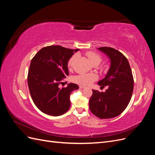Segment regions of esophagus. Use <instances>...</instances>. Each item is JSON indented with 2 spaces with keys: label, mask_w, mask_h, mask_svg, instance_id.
<instances>
[{
  "label": "esophagus",
  "mask_w": 155,
  "mask_h": 155,
  "mask_svg": "<svg viewBox=\"0 0 155 155\" xmlns=\"http://www.w3.org/2000/svg\"><path fill=\"white\" fill-rule=\"evenodd\" d=\"M79 88H85V87H83V86H79Z\"/></svg>",
  "instance_id": "obj_1"
}]
</instances>
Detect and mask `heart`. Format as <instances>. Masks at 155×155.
Segmentation results:
<instances>
[{
  "instance_id": "b5f03b06",
  "label": "heart",
  "mask_w": 155,
  "mask_h": 155,
  "mask_svg": "<svg viewBox=\"0 0 155 155\" xmlns=\"http://www.w3.org/2000/svg\"><path fill=\"white\" fill-rule=\"evenodd\" d=\"M88 59L92 64L95 63H100L101 61V58L100 55L93 52V51H88L86 54ZM77 58V54H75L72 56L68 62V67L72 68L73 67L75 60ZM97 79L96 75L94 74H80L77 76H75L72 78V81L77 84L81 85L87 86L90 85L94 81Z\"/></svg>"
}]
</instances>
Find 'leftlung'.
Here are the masks:
<instances>
[{
  "instance_id": "obj_1",
  "label": "left lung",
  "mask_w": 155,
  "mask_h": 155,
  "mask_svg": "<svg viewBox=\"0 0 155 155\" xmlns=\"http://www.w3.org/2000/svg\"><path fill=\"white\" fill-rule=\"evenodd\" d=\"M98 50L107 55L110 61L105 77L97 83L108 88L105 92L92 90L89 108L98 118H112L120 115L129 104L134 79L128 60L120 51L110 47H101Z\"/></svg>"
}]
</instances>
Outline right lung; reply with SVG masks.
<instances>
[{"label":"right lung","mask_w":155,"mask_h":155,"mask_svg":"<svg viewBox=\"0 0 155 155\" xmlns=\"http://www.w3.org/2000/svg\"><path fill=\"white\" fill-rule=\"evenodd\" d=\"M78 50L48 46L41 49L31 59L28 85L33 101L43 113L58 116L69 109L70 94L79 87L74 83L62 88L59 85L68 76V62L74 51Z\"/></svg>","instance_id":"right-lung-1"}]
</instances>
